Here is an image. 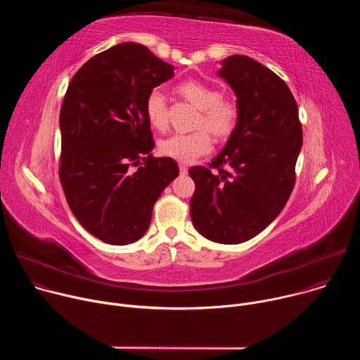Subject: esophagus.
<instances>
[{
    "label": "esophagus",
    "mask_w": 360,
    "mask_h": 360,
    "mask_svg": "<svg viewBox=\"0 0 360 360\" xmlns=\"http://www.w3.org/2000/svg\"><path fill=\"white\" fill-rule=\"evenodd\" d=\"M179 172H181V175H186V174H188V168L181 164V165H179Z\"/></svg>",
    "instance_id": "obj_1"
}]
</instances>
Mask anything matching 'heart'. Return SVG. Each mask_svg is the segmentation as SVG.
Instances as JSON below:
<instances>
[{
    "label": "heart",
    "instance_id": "1",
    "mask_svg": "<svg viewBox=\"0 0 360 360\" xmlns=\"http://www.w3.org/2000/svg\"><path fill=\"white\" fill-rule=\"evenodd\" d=\"M178 91L200 111L198 127H205L218 138H226L232 134L239 118V105L233 98L221 96V92L215 86L199 79H186L181 82ZM145 114L153 128L160 131L167 129V99L160 89H152L148 94ZM207 129L174 134L161 141L160 150L168 158L191 164L207 155L214 148V139Z\"/></svg>",
    "mask_w": 360,
    "mask_h": 360
}]
</instances>
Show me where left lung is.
Listing matches in <instances>:
<instances>
[{
    "mask_svg": "<svg viewBox=\"0 0 360 360\" xmlns=\"http://www.w3.org/2000/svg\"><path fill=\"white\" fill-rule=\"evenodd\" d=\"M218 75L236 95L239 118L210 168L189 169L195 182L191 219L202 236L233 245L262 232L283 210L303 136L296 101L274 71L246 56H231Z\"/></svg>",
    "mask_w": 360,
    "mask_h": 360,
    "instance_id": "left-lung-1",
    "label": "left lung"
}]
</instances>
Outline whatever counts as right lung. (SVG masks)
Wrapping results in <instances>:
<instances>
[{"mask_svg": "<svg viewBox=\"0 0 360 360\" xmlns=\"http://www.w3.org/2000/svg\"><path fill=\"white\" fill-rule=\"evenodd\" d=\"M174 67L136 42L86 61L60 112V181L78 222L95 238L128 245L148 231L153 205L178 176L172 158H153L148 94Z\"/></svg>", "mask_w": 360, "mask_h": 360, "instance_id": "add662e5", "label": "right lung"}]
</instances>
